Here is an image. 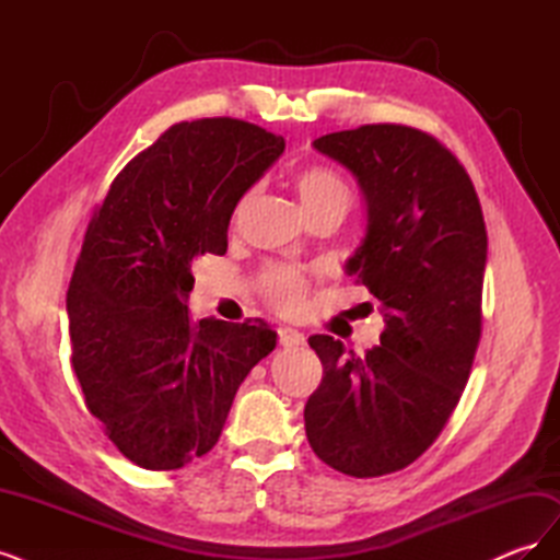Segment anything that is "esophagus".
<instances>
[{"label":"esophagus","instance_id":"obj_1","mask_svg":"<svg viewBox=\"0 0 560 560\" xmlns=\"http://www.w3.org/2000/svg\"><path fill=\"white\" fill-rule=\"evenodd\" d=\"M278 338H280V346L282 348L306 346V336H303L299 329H292V327H280L278 329Z\"/></svg>","mask_w":560,"mask_h":560}]
</instances>
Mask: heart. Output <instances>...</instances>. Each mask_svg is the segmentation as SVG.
I'll return each mask as SVG.
<instances>
[{
  "instance_id": "obj_1",
  "label": "heart",
  "mask_w": 560,
  "mask_h": 560,
  "mask_svg": "<svg viewBox=\"0 0 560 560\" xmlns=\"http://www.w3.org/2000/svg\"><path fill=\"white\" fill-rule=\"evenodd\" d=\"M294 186L308 217L322 210H338L346 214L352 200L346 179L325 165L303 167L294 175ZM245 202L247 198L241 202V208ZM306 290L308 282L294 266H273L264 273V292L282 311H296L303 303V296H306Z\"/></svg>"
}]
</instances>
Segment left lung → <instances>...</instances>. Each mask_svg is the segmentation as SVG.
Here are the masks:
<instances>
[{
  "instance_id": "left-lung-1",
  "label": "left lung",
  "mask_w": 560,
  "mask_h": 560,
  "mask_svg": "<svg viewBox=\"0 0 560 560\" xmlns=\"http://www.w3.org/2000/svg\"><path fill=\"white\" fill-rule=\"evenodd\" d=\"M313 147L360 184L366 231L346 273L376 299L385 329L362 358L334 336L308 338L325 374L303 420L322 463L383 477L432 446L469 378L481 336L483 212L465 167L422 130L362 126Z\"/></svg>"
}]
</instances>
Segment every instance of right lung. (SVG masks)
<instances>
[{
    "instance_id": "obj_1",
    "label": "right lung",
    "mask_w": 560,
    "mask_h": 560,
    "mask_svg": "<svg viewBox=\"0 0 560 560\" xmlns=\"http://www.w3.org/2000/svg\"><path fill=\"white\" fill-rule=\"evenodd\" d=\"M284 140L238 118L167 128L135 156L93 214L67 290L72 366L89 411L128 460L179 469L206 455L254 364L266 325L194 322L191 266L224 254L238 200Z\"/></svg>"
}]
</instances>
